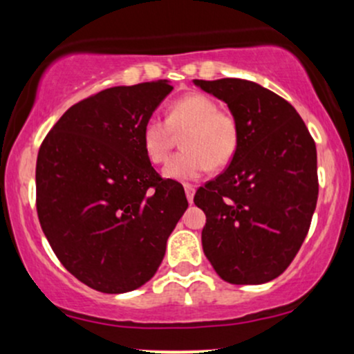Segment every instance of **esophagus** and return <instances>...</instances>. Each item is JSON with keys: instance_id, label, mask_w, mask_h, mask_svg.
<instances>
[{"instance_id": "34e87169", "label": "esophagus", "mask_w": 354, "mask_h": 354, "mask_svg": "<svg viewBox=\"0 0 354 354\" xmlns=\"http://www.w3.org/2000/svg\"><path fill=\"white\" fill-rule=\"evenodd\" d=\"M185 193H186V198H188V201L193 203V198H194V188H193V186L186 185L185 186Z\"/></svg>"}]
</instances>
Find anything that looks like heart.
Here are the masks:
<instances>
[{"mask_svg":"<svg viewBox=\"0 0 354 354\" xmlns=\"http://www.w3.org/2000/svg\"><path fill=\"white\" fill-rule=\"evenodd\" d=\"M181 151L173 154L163 168L171 181L200 180L209 168H223L233 160L238 148V124L230 113L219 111L218 103L201 93H191L168 108L166 121L149 118L143 126L141 143L146 158L154 165L163 163L181 135Z\"/></svg>","mask_w":354,"mask_h":354,"instance_id":"heart-1","label":"heart"}]
</instances>
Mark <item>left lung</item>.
Masks as SVG:
<instances>
[{"mask_svg": "<svg viewBox=\"0 0 354 354\" xmlns=\"http://www.w3.org/2000/svg\"><path fill=\"white\" fill-rule=\"evenodd\" d=\"M228 104L238 148L194 194L206 214L203 251L231 284L278 278L301 248L318 200L316 145L296 109L253 81L193 80Z\"/></svg>", "mask_w": 354, "mask_h": 354, "instance_id": "left-lung-1", "label": "left lung"}]
</instances>
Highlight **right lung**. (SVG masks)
Listing matches in <instances>:
<instances>
[{"instance_id":"add662e5","label":"right lung","mask_w":354,"mask_h":354,"mask_svg":"<svg viewBox=\"0 0 354 354\" xmlns=\"http://www.w3.org/2000/svg\"><path fill=\"white\" fill-rule=\"evenodd\" d=\"M173 86L166 80L103 89L44 138L36 209L61 265L101 293H128L160 268L188 200L146 158L141 133Z\"/></svg>"}]
</instances>
